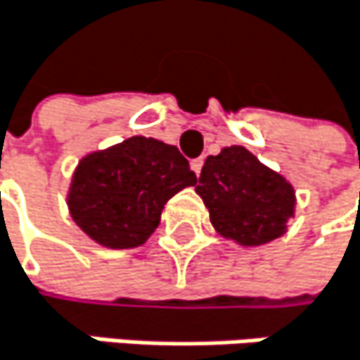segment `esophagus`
<instances>
[{"mask_svg": "<svg viewBox=\"0 0 360 360\" xmlns=\"http://www.w3.org/2000/svg\"><path fill=\"white\" fill-rule=\"evenodd\" d=\"M202 164H205V160H202V158H196V160H192V162H190V166H192V170H194L196 174H200Z\"/></svg>", "mask_w": 360, "mask_h": 360, "instance_id": "34e87169", "label": "esophagus"}]
</instances>
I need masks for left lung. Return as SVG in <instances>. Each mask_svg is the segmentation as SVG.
<instances>
[{
  "label": "left lung",
  "mask_w": 360,
  "mask_h": 360,
  "mask_svg": "<svg viewBox=\"0 0 360 360\" xmlns=\"http://www.w3.org/2000/svg\"><path fill=\"white\" fill-rule=\"evenodd\" d=\"M196 192L217 233L241 245H262L284 235L295 213L292 186L243 147H226L219 155H209Z\"/></svg>",
  "instance_id": "1"
}]
</instances>
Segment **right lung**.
<instances>
[{
	"label": "right lung",
	"instance_id": "1",
	"mask_svg": "<svg viewBox=\"0 0 360 360\" xmlns=\"http://www.w3.org/2000/svg\"><path fill=\"white\" fill-rule=\"evenodd\" d=\"M194 184L196 174L176 147L134 136L79 164L68 205L94 241L127 250L145 243L166 200Z\"/></svg>",
	"mask_w": 360,
	"mask_h": 360
}]
</instances>
